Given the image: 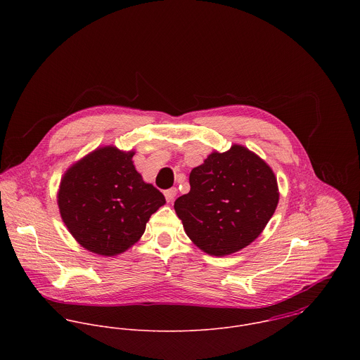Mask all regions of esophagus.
<instances>
[{
    "mask_svg": "<svg viewBox=\"0 0 360 360\" xmlns=\"http://www.w3.org/2000/svg\"><path fill=\"white\" fill-rule=\"evenodd\" d=\"M176 194H177V188H176V187H172V188L166 190V191H165V197H166L167 202H172V201L174 200Z\"/></svg>",
    "mask_w": 360,
    "mask_h": 360,
    "instance_id": "34e87169",
    "label": "esophagus"
}]
</instances>
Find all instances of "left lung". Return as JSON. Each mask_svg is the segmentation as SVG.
<instances>
[{"label":"left lung","mask_w":360,"mask_h":360,"mask_svg":"<svg viewBox=\"0 0 360 360\" xmlns=\"http://www.w3.org/2000/svg\"><path fill=\"white\" fill-rule=\"evenodd\" d=\"M190 187L176 200L174 210L190 240L213 257L234 254L255 241L280 197L270 166L237 144L212 153L194 167Z\"/></svg>","instance_id":"1"}]
</instances>
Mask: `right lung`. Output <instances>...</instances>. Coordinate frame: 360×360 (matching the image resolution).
I'll return each instance as SVG.
<instances>
[{
    "label": "right lung",
    "instance_id": "1",
    "mask_svg": "<svg viewBox=\"0 0 360 360\" xmlns=\"http://www.w3.org/2000/svg\"><path fill=\"white\" fill-rule=\"evenodd\" d=\"M133 151L108 146L72 165L58 191L60 217L75 240L90 252L115 257L134 245L163 194L143 180Z\"/></svg>",
    "mask_w": 360,
    "mask_h": 360
}]
</instances>
